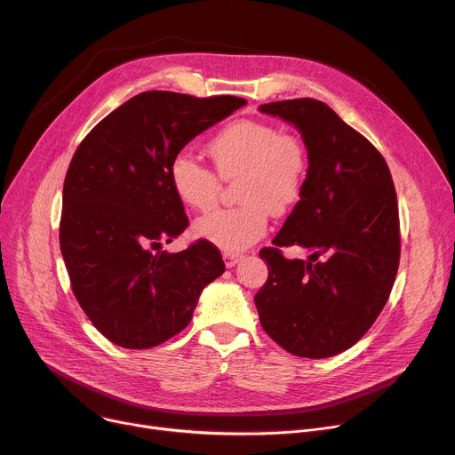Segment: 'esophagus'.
I'll list each match as a JSON object with an SVG mask.
<instances>
[{"instance_id": "1", "label": "esophagus", "mask_w": 455, "mask_h": 455, "mask_svg": "<svg viewBox=\"0 0 455 455\" xmlns=\"http://www.w3.org/2000/svg\"><path fill=\"white\" fill-rule=\"evenodd\" d=\"M223 259H225V265L230 268V267H234L239 259H241V254H234V252H225L223 254Z\"/></svg>"}]
</instances>
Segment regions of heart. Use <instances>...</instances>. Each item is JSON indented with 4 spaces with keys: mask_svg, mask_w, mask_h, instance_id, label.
I'll return each instance as SVG.
<instances>
[{
    "mask_svg": "<svg viewBox=\"0 0 455 455\" xmlns=\"http://www.w3.org/2000/svg\"><path fill=\"white\" fill-rule=\"evenodd\" d=\"M206 149L218 172L190 151H179L170 164V183L187 206L206 212L220 199L221 179H239L235 197L241 204L196 223L199 237L235 254L267 232L270 214L280 218L298 206L309 177V151L299 137L252 118L223 128Z\"/></svg>",
    "mask_w": 455,
    "mask_h": 455,
    "instance_id": "obj_1",
    "label": "heart"
}]
</instances>
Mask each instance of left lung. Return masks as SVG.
I'll use <instances>...</instances> for the list:
<instances>
[{"label":"left lung","instance_id":"8db88e82","mask_svg":"<svg viewBox=\"0 0 455 455\" xmlns=\"http://www.w3.org/2000/svg\"><path fill=\"white\" fill-rule=\"evenodd\" d=\"M289 120L309 151L298 206L259 251L268 278L254 296L261 327L285 351L327 358L355 346L389 298L401 259L397 194L380 151L327 104L292 99L259 106ZM299 244L309 260H287Z\"/></svg>","mask_w":455,"mask_h":455}]
</instances>
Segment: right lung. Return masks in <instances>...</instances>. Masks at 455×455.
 <instances>
[{
	"label": "right lung",
	"mask_w": 455,
	"mask_h": 455,
	"mask_svg": "<svg viewBox=\"0 0 455 455\" xmlns=\"http://www.w3.org/2000/svg\"><path fill=\"white\" fill-rule=\"evenodd\" d=\"M245 104L232 95L144 91L76 148L60 251L75 298L109 342L149 349L175 337L190 323L201 291L225 272L221 252L206 239L177 254L161 251L188 227L170 164L196 135Z\"/></svg>",
	"instance_id": "1"
}]
</instances>
